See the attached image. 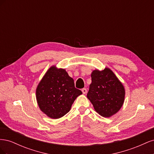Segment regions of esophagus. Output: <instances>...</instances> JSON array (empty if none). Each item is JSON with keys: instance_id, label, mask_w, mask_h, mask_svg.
<instances>
[{"instance_id": "obj_1", "label": "esophagus", "mask_w": 154, "mask_h": 154, "mask_svg": "<svg viewBox=\"0 0 154 154\" xmlns=\"http://www.w3.org/2000/svg\"><path fill=\"white\" fill-rule=\"evenodd\" d=\"M82 92H83V94H86L87 92V88H82Z\"/></svg>"}]
</instances>
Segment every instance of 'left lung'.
<instances>
[{
  "mask_svg": "<svg viewBox=\"0 0 154 154\" xmlns=\"http://www.w3.org/2000/svg\"><path fill=\"white\" fill-rule=\"evenodd\" d=\"M91 80L87 96L95 110L105 118L118 112L123 104L125 92L114 72L109 68L101 71L95 70Z\"/></svg>",
  "mask_w": 154,
  "mask_h": 154,
  "instance_id": "obj_1",
  "label": "left lung"
}]
</instances>
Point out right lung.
Here are the masks:
<instances>
[{
    "label": "right lung",
    "instance_id": "obj_1",
    "mask_svg": "<svg viewBox=\"0 0 154 154\" xmlns=\"http://www.w3.org/2000/svg\"><path fill=\"white\" fill-rule=\"evenodd\" d=\"M82 94L66 70L54 66L45 73L36 91L40 110L53 119L62 118L69 112L74 100Z\"/></svg>",
    "mask_w": 154,
    "mask_h": 154
}]
</instances>
